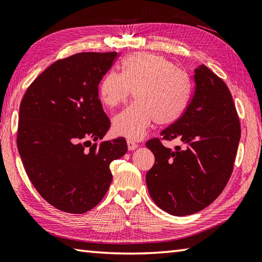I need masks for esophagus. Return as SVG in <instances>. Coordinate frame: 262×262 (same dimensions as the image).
I'll use <instances>...</instances> for the list:
<instances>
[{
  "mask_svg": "<svg viewBox=\"0 0 262 262\" xmlns=\"http://www.w3.org/2000/svg\"><path fill=\"white\" fill-rule=\"evenodd\" d=\"M127 146H128V150H129V151H134L135 148L138 147V145L136 144V143H134L133 141H129V140L127 141Z\"/></svg>",
  "mask_w": 262,
  "mask_h": 262,
  "instance_id": "34e87169",
  "label": "esophagus"
}]
</instances>
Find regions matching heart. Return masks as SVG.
Returning <instances> with one entry per match:
<instances>
[{
  "mask_svg": "<svg viewBox=\"0 0 262 262\" xmlns=\"http://www.w3.org/2000/svg\"><path fill=\"white\" fill-rule=\"evenodd\" d=\"M134 91L135 102L112 119L118 136L140 140L153 122L170 125L182 117L191 95V81L170 61L153 53H133L121 62V74L102 77L97 94L102 104L115 107Z\"/></svg>",
  "mask_w": 262,
  "mask_h": 262,
  "instance_id": "1",
  "label": "heart"
}]
</instances>
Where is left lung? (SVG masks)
<instances>
[{"label": "left lung", "mask_w": 262, "mask_h": 262, "mask_svg": "<svg viewBox=\"0 0 262 262\" xmlns=\"http://www.w3.org/2000/svg\"><path fill=\"white\" fill-rule=\"evenodd\" d=\"M194 94L185 112L160 133L181 140L175 151L158 138L146 142L155 165L145 181L157 206L172 216H187L211 204L232 175L241 127L226 84L204 64L194 69Z\"/></svg>", "instance_id": "obj_1"}]
</instances>
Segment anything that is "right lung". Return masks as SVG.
<instances>
[{
	"instance_id": "right-lung-1",
	"label": "right lung",
	"mask_w": 262,
	"mask_h": 262,
	"mask_svg": "<svg viewBox=\"0 0 262 262\" xmlns=\"http://www.w3.org/2000/svg\"><path fill=\"white\" fill-rule=\"evenodd\" d=\"M117 52H85L59 60L28 87L20 103L17 145L25 170L51 206L84 213L112 181L110 163L125 156L124 137L102 142L110 128L97 86Z\"/></svg>"
}]
</instances>
